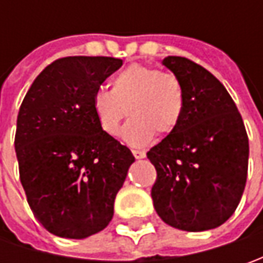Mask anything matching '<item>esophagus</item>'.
I'll return each instance as SVG.
<instances>
[{
    "instance_id": "1",
    "label": "esophagus",
    "mask_w": 263,
    "mask_h": 263,
    "mask_svg": "<svg viewBox=\"0 0 263 263\" xmlns=\"http://www.w3.org/2000/svg\"><path fill=\"white\" fill-rule=\"evenodd\" d=\"M132 154L135 155V158H136V159H142V158L146 157L145 151H139V149H133V151H132Z\"/></svg>"
}]
</instances>
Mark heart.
<instances>
[{
    "label": "heart",
    "instance_id": "heart-1",
    "mask_svg": "<svg viewBox=\"0 0 263 263\" xmlns=\"http://www.w3.org/2000/svg\"><path fill=\"white\" fill-rule=\"evenodd\" d=\"M90 105L99 127L111 136L118 133L127 109L132 118L121 136L132 146H143L152 140L155 132L170 135L181 123L184 90L171 73L132 64L112 77L109 90H96Z\"/></svg>",
    "mask_w": 263,
    "mask_h": 263
}]
</instances>
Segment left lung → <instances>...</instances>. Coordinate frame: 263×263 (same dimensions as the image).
<instances>
[{"label": "left lung", "instance_id": "obj_1", "mask_svg": "<svg viewBox=\"0 0 263 263\" xmlns=\"http://www.w3.org/2000/svg\"><path fill=\"white\" fill-rule=\"evenodd\" d=\"M162 64L181 82V123L146 155L157 170L152 200L171 227H219L240 203L248 178L249 137L227 89L206 68L184 57Z\"/></svg>", "mask_w": 263, "mask_h": 263}]
</instances>
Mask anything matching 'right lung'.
Here are the masks:
<instances>
[{
	"instance_id": "add662e5",
	"label": "right lung",
	"mask_w": 263,
	"mask_h": 263,
	"mask_svg": "<svg viewBox=\"0 0 263 263\" xmlns=\"http://www.w3.org/2000/svg\"><path fill=\"white\" fill-rule=\"evenodd\" d=\"M123 66L112 57H64L36 77L17 116L20 181L36 219L64 238L109 224L135 157L99 127L92 95Z\"/></svg>"
}]
</instances>
